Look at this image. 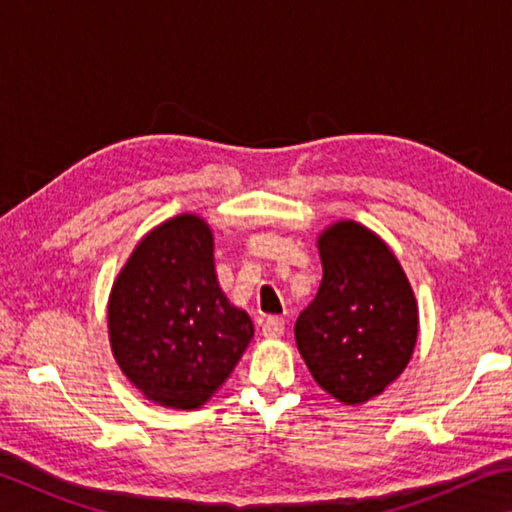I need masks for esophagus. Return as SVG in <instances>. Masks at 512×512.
Returning <instances> with one entry per match:
<instances>
[{
    "label": "esophagus",
    "mask_w": 512,
    "mask_h": 512,
    "mask_svg": "<svg viewBox=\"0 0 512 512\" xmlns=\"http://www.w3.org/2000/svg\"><path fill=\"white\" fill-rule=\"evenodd\" d=\"M262 332L266 339H280V336L284 334V318L268 316L262 325Z\"/></svg>",
    "instance_id": "1"
}]
</instances>
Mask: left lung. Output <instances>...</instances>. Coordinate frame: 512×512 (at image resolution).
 I'll return each mask as SVG.
<instances>
[{"label":"left lung","mask_w":512,"mask_h":512,"mask_svg":"<svg viewBox=\"0 0 512 512\" xmlns=\"http://www.w3.org/2000/svg\"><path fill=\"white\" fill-rule=\"evenodd\" d=\"M323 280L296 320V343L316 384L363 404L402 375L418 341V302L393 250L357 221L318 237Z\"/></svg>","instance_id":"1"}]
</instances>
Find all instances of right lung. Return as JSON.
<instances>
[{
    "label": "right lung",
    "instance_id": "1",
    "mask_svg": "<svg viewBox=\"0 0 512 512\" xmlns=\"http://www.w3.org/2000/svg\"><path fill=\"white\" fill-rule=\"evenodd\" d=\"M110 348L146 400L196 409L214 395L255 329L214 271V237L196 214L153 228L112 284Z\"/></svg>",
    "mask_w": 512,
    "mask_h": 512
}]
</instances>
